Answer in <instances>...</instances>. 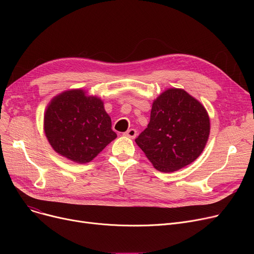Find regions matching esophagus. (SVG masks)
I'll use <instances>...</instances> for the list:
<instances>
[{"label":"esophagus","mask_w":254,"mask_h":254,"mask_svg":"<svg viewBox=\"0 0 254 254\" xmlns=\"http://www.w3.org/2000/svg\"><path fill=\"white\" fill-rule=\"evenodd\" d=\"M124 136L134 139V138H136V136H137V130H136L135 128H129V129H127L126 132H124Z\"/></svg>","instance_id":"esophagus-1"}]
</instances>
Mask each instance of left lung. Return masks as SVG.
Here are the masks:
<instances>
[{
  "label": "left lung",
  "instance_id": "obj_1",
  "mask_svg": "<svg viewBox=\"0 0 254 254\" xmlns=\"http://www.w3.org/2000/svg\"><path fill=\"white\" fill-rule=\"evenodd\" d=\"M210 135L205 107L182 88H168L152 103L150 122L135 140L159 172L178 171L201 155Z\"/></svg>",
  "mask_w": 254,
  "mask_h": 254
}]
</instances>
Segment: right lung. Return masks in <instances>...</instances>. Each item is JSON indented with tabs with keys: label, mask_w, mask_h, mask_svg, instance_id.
Returning <instances> with one entry per match:
<instances>
[{
	"label": "right lung",
	"mask_w": 254,
	"mask_h": 254,
	"mask_svg": "<svg viewBox=\"0 0 254 254\" xmlns=\"http://www.w3.org/2000/svg\"><path fill=\"white\" fill-rule=\"evenodd\" d=\"M104 102L81 88L52 98L44 113L45 136L57 153L77 164L91 162L117 135Z\"/></svg>",
	"instance_id": "obj_1"
}]
</instances>
